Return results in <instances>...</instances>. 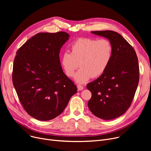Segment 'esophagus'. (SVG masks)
I'll list each match as a JSON object with an SVG mask.
<instances>
[{
    "label": "esophagus",
    "instance_id": "obj_1",
    "mask_svg": "<svg viewBox=\"0 0 151 151\" xmlns=\"http://www.w3.org/2000/svg\"><path fill=\"white\" fill-rule=\"evenodd\" d=\"M77 88H78V91H82V90L84 89V88L83 86H81V85H78V86H77Z\"/></svg>",
    "mask_w": 151,
    "mask_h": 151
}]
</instances>
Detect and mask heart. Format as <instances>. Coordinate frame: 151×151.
I'll use <instances>...</instances> for the list:
<instances>
[{"mask_svg": "<svg viewBox=\"0 0 151 151\" xmlns=\"http://www.w3.org/2000/svg\"><path fill=\"white\" fill-rule=\"evenodd\" d=\"M112 55V45L107 39L80 38L71 46L70 53L62 54L61 65L68 77H73L80 66L81 68L76 73L75 80L84 84L105 72Z\"/></svg>", "mask_w": 151, "mask_h": 151, "instance_id": "1", "label": "heart"}]
</instances>
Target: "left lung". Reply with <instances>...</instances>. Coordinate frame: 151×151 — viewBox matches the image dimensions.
Instances as JSON below:
<instances>
[{"mask_svg":"<svg viewBox=\"0 0 151 151\" xmlns=\"http://www.w3.org/2000/svg\"><path fill=\"white\" fill-rule=\"evenodd\" d=\"M107 38L113 47L109 64L97 80L87 84L92 93L88 107L96 116L111 120L130 107L139 82V65L135 51L119 34L112 30L92 31Z\"/></svg>","mask_w":151,"mask_h":151,"instance_id":"left-lung-1","label":"left lung"}]
</instances>
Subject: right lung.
<instances>
[{"mask_svg":"<svg viewBox=\"0 0 151 151\" xmlns=\"http://www.w3.org/2000/svg\"><path fill=\"white\" fill-rule=\"evenodd\" d=\"M65 32L38 33L17 52L12 80L26 111L39 121L60 115L77 92L61 67L59 52L69 39Z\"/></svg>","mask_w":151,"mask_h":151,"instance_id":"1","label":"right lung"}]
</instances>
